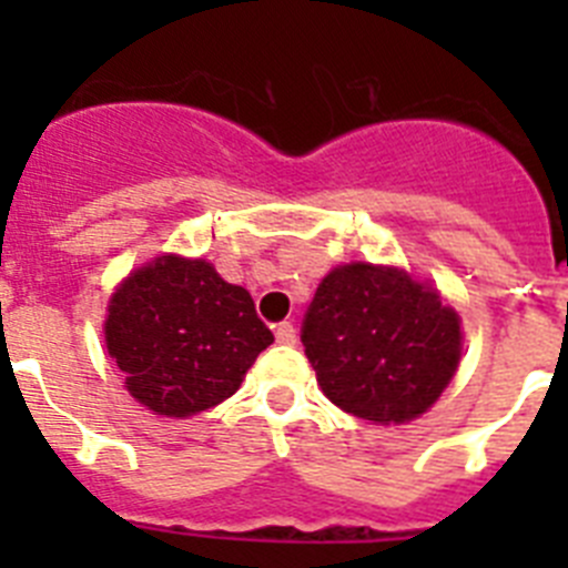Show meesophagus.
I'll return each mask as SVG.
<instances>
[{
    "mask_svg": "<svg viewBox=\"0 0 568 568\" xmlns=\"http://www.w3.org/2000/svg\"><path fill=\"white\" fill-rule=\"evenodd\" d=\"M275 341L278 344H295V327L293 321H281V324H275Z\"/></svg>",
    "mask_w": 568,
    "mask_h": 568,
    "instance_id": "34e87169",
    "label": "esophagus"
}]
</instances>
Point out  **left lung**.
<instances>
[{
  "label": "left lung",
  "mask_w": 568,
  "mask_h": 568,
  "mask_svg": "<svg viewBox=\"0 0 568 568\" xmlns=\"http://www.w3.org/2000/svg\"><path fill=\"white\" fill-rule=\"evenodd\" d=\"M301 344L335 406L373 424H404L453 378L460 321L400 270L346 264L315 290Z\"/></svg>",
  "instance_id": "1"
}]
</instances>
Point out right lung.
Instances as JSON below:
<instances>
[{"mask_svg":"<svg viewBox=\"0 0 568 568\" xmlns=\"http://www.w3.org/2000/svg\"><path fill=\"white\" fill-rule=\"evenodd\" d=\"M104 338L130 395L168 418L222 404L273 344L247 290L227 284L207 261L175 255L124 281L110 301Z\"/></svg>","mask_w":568,"mask_h":568,"instance_id":"add662e5","label":"right lung"}]
</instances>
